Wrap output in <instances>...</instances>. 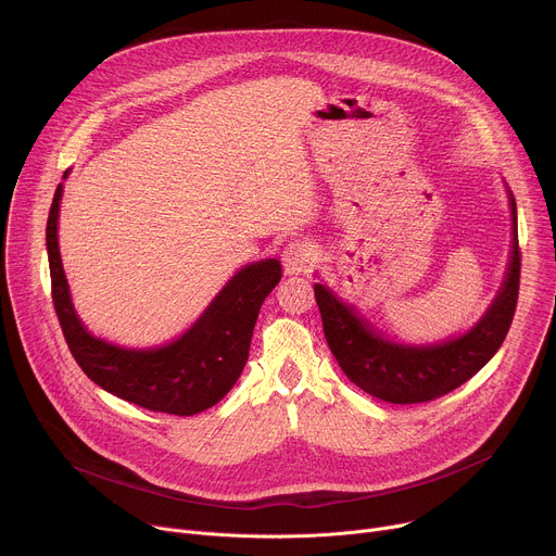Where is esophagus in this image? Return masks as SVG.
Masks as SVG:
<instances>
[{"instance_id":"obj_1","label":"esophagus","mask_w":556,"mask_h":556,"mask_svg":"<svg viewBox=\"0 0 556 556\" xmlns=\"http://www.w3.org/2000/svg\"><path fill=\"white\" fill-rule=\"evenodd\" d=\"M281 262H283V270L288 275L312 273V268L316 264V249L309 242H301V240L292 242L286 247Z\"/></svg>"}]
</instances>
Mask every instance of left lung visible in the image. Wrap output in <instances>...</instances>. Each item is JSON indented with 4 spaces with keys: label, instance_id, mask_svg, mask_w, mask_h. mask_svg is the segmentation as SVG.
<instances>
[{
    "label": "left lung",
    "instance_id": "8db88e82",
    "mask_svg": "<svg viewBox=\"0 0 556 556\" xmlns=\"http://www.w3.org/2000/svg\"><path fill=\"white\" fill-rule=\"evenodd\" d=\"M513 213V253L506 281L486 314L466 334L438 345H403L382 339L369 324L334 296L324 283H314L326 341L345 376L374 399L393 405L429 403L478 374L502 348L519 296L521 251L517 240V204Z\"/></svg>",
    "mask_w": 556,
    "mask_h": 556
}]
</instances>
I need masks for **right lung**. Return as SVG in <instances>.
<instances>
[{
    "mask_svg": "<svg viewBox=\"0 0 556 556\" xmlns=\"http://www.w3.org/2000/svg\"><path fill=\"white\" fill-rule=\"evenodd\" d=\"M61 193L63 185L56 187L50 206L46 247L52 303L78 367L105 391L149 412L193 416L217 405L249 361L260 307L279 283L281 264L264 260L237 270L200 319L174 343L151 350L118 348L92 337L74 312L56 240Z\"/></svg>",
    "mask_w": 556,
    "mask_h": 556,
    "instance_id": "obj_1",
    "label": "right lung"
}]
</instances>
